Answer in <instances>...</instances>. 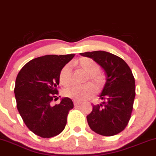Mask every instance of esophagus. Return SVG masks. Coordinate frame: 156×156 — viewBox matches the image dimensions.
<instances>
[{"instance_id":"34e87169","label":"esophagus","mask_w":156,"mask_h":156,"mask_svg":"<svg viewBox=\"0 0 156 156\" xmlns=\"http://www.w3.org/2000/svg\"><path fill=\"white\" fill-rule=\"evenodd\" d=\"M73 103H74V105L77 106V105H79L81 103H80V102H78V101H74L73 102Z\"/></svg>"}]
</instances>
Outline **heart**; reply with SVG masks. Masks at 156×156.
Listing matches in <instances>:
<instances>
[{"mask_svg":"<svg viewBox=\"0 0 156 156\" xmlns=\"http://www.w3.org/2000/svg\"><path fill=\"white\" fill-rule=\"evenodd\" d=\"M79 69L89 74V78L98 88L103 83V77L99 73L100 66L95 61L87 57H82L77 62ZM59 83L64 87H67L72 83L73 69L70 64H67L61 69L58 76ZM96 89L91 83L83 86L73 85L64 91V95L76 101H83L89 99L95 94Z\"/></svg>","mask_w":156,"mask_h":156,"instance_id":"b5f03b06","label":"heart"}]
</instances>
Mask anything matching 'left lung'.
Returning a JSON list of instances; mask_svg holds the SVG:
<instances>
[{
  "instance_id": "obj_1",
  "label": "left lung",
  "mask_w": 156,
  "mask_h": 156,
  "mask_svg": "<svg viewBox=\"0 0 156 156\" xmlns=\"http://www.w3.org/2000/svg\"><path fill=\"white\" fill-rule=\"evenodd\" d=\"M80 54L95 61L106 76L99 95L103 102L93 105L92 112L87 117L89 126L104 136L120 133L130 120L135 98V79L131 69L122 58L108 52L98 51Z\"/></svg>"
}]
</instances>
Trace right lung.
<instances>
[{"label":"right lung","instance_id":"right-lung-1","mask_svg":"<svg viewBox=\"0 0 156 156\" xmlns=\"http://www.w3.org/2000/svg\"><path fill=\"white\" fill-rule=\"evenodd\" d=\"M74 56L38 57L25 64L17 75L15 87L17 110L28 129L39 136H55L65 128L68 113L74 106L72 100L63 98L55 105L51 102L58 93L61 69Z\"/></svg>","mask_w":156,"mask_h":156}]
</instances>
